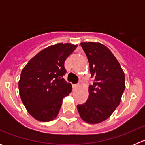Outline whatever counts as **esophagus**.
<instances>
[{
    "label": "esophagus",
    "mask_w": 145,
    "mask_h": 145,
    "mask_svg": "<svg viewBox=\"0 0 145 145\" xmlns=\"http://www.w3.org/2000/svg\"><path fill=\"white\" fill-rule=\"evenodd\" d=\"M79 84H73V88H77V87L78 86Z\"/></svg>",
    "instance_id": "obj_1"
}]
</instances>
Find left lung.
I'll return each instance as SVG.
<instances>
[{
    "instance_id": "left-lung-1",
    "label": "left lung",
    "mask_w": 145,
    "mask_h": 145,
    "mask_svg": "<svg viewBox=\"0 0 145 145\" xmlns=\"http://www.w3.org/2000/svg\"><path fill=\"white\" fill-rule=\"evenodd\" d=\"M94 79L86 102L77 109L82 120L96 124L108 118L119 105L125 90V75L117 59L100 43H81Z\"/></svg>"
}]
</instances>
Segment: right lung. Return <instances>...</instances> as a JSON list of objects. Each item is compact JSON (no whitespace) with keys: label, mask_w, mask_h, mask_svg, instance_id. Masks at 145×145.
Here are the masks:
<instances>
[{"label":"right lung","mask_w":145,"mask_h":145,"mask_svg":"<svg viewBox=\"0 0 145 145\" xmlns=\"http://www.w3.org/2000/svg\"><path fill=\"white\" fill-rule=\"evenodd\" d=\"M77 45L59 43L40 51L22 69L19 91L22 103L35 119L48 122L58 116L64 97L72 87L63 78L65 61Z\"/></svg>","instance_id":"right-lung-1"}]
</instances>
